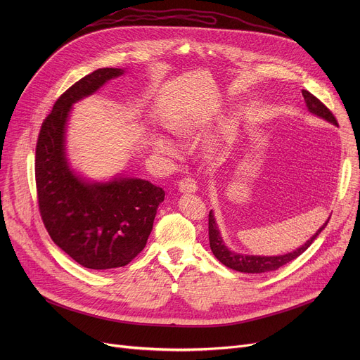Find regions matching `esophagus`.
<instances>
[{"label": "esophagus", "mask_w": 360, "mask_h": 360, "mask_svg": "<svg viewBox=\"0 0 360 360\" xmlns=\"http://www.w3.org/2000/svg\"><path fill=\"white\" fill-rule=\"evenodd\" d=\"M196 189H198V186H196V182L193 179H191V178L181 179V182H179V192L181 193H193V192H196Z\"/></svg>", "instance_id": "obj_1"}]
</instances>
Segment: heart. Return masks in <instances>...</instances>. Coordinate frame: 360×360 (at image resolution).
<instances>
[{
    "label": "heart",
    "mask_w": 360,
    "mask_h": 360,
    "mask_svg": "<svg viewBox=\"0 0 360 360\" xmlns=\"http://www.w3.org/2000/svg\"><path fill=\"white\" fill-rule=\"evenodd\" d=\"M169 131L179 139L185 142H192L199 138L202 134V127L200 121L196 117L186 115V117H179L176 120H172L168 124ZM152 149L155 150L160 155L165 157H176L178 155V148L176 145L167 136H155L152 139ZM207 160L210 164H215L218 161V152L214 148H210L207 152Z\"/></svg>",
    "instance_id": "b5f03b06"
}]
</instances>
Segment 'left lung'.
I'll return each mask as SVG.
<instances>
[{
    "label": "left lung",
    "mask_w": 360,
    "mask_h": 360,
    "mask_svg": "<svg viewBox=\"0 0 360 360\" xmlns=\"http://www.w3.org/2000/svg\"><path fill=\"white\" fill-rule=\"evenodd\" d=\"M302 95L304 98L306 107H307V110H309L311 114H314V115H316V117H319V118H322V120H325V121L338 127V121L333 117V114L322 104V102L316 96H314L309 91H304V89L302 91ZM329 219H330V217L326 219V222L316 231V233L309 240H306L297 249H295L292 252H288L285 255H278V256H261V255H245V253H238V252L231 250L225 245V242L221 236L218 224L215 221L214 212L211 211L210 212V245H211V249L215 255V258L221 264H224L225 266H228L233 271L243 272V274L271 272V271L279 269L281 266L289 264L290 261L296 259L299 255H302L307 248L312 245V242L316 239V236L325 229Z\"/></svg>",
    "instance_id": "1"
}]
</instances>
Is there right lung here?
Masks as SVG:
<instances>
[{"label": "right lung", "instance_id": "right-lung-1", "mask_svg": "<svg viewBox=\"0 0 360 360\" xmlns=\"http://www.w3.org/2000/svg\"><path fill=\"white\" fill-rule=\"evenodd\" d=\"M125 72L99 68L81 78L56 102L42 122L35 149V181L42 222L57 246L88 269L128 265L145 248L162 188L141 178L110 181L81 176L67 157L65 132L75 102Z\"/></svg>", "mask_w": 360, "mask_h": 360}]
</instances>
